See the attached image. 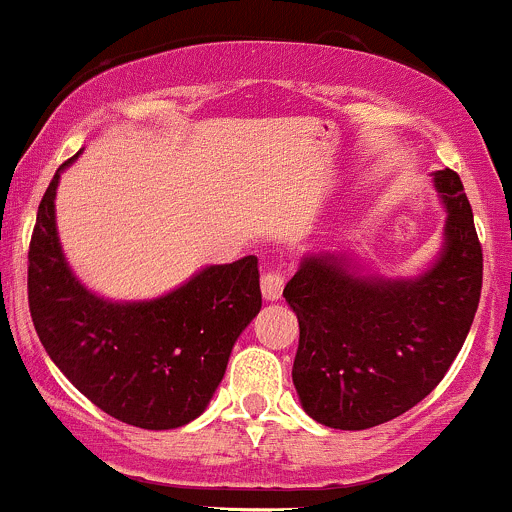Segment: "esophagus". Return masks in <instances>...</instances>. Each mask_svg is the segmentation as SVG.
Masks as SVG:
<instances>
[{"label": "esophagus", "mask_w": 512, "mask_h": 512, "mask_svg": "<svg viewBox=\"0 0 512 512\" xmlns=\"http://www.w3.org/2000/svg\"><path fill=\"white\" fill-rule=\"evenodd\" d=\"M282 289H284V274L279 270H265L262 272V294L265 299H279L282 297Z\"/></svg>", "instance_id": "obj_1"}]
</instances>
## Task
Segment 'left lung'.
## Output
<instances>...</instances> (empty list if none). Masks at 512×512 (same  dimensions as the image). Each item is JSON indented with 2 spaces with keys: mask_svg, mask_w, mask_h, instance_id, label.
Wrapping results in <instances>:
<instances>
[{
  "mask_svg": "<svg viewBox=\"0 0 512 512\" xmlns=\"http://www.w3.org/2000/svg\"><path fill=\"white\" fill-rule=\"evenodd\" d=\"M446 218L441 257L417 279H375L346 257L306 255L284 287L299 319L292 380L301 407L333 429L390 422L441 383L464 346L483 284V250L459 174H434Z\"/></svg>",
  "mask_w": 512,
  "mask_h": 512,
  "instance_id": "8db88e82",
  "label": "left lung"
}]
</instances>
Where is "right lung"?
Returning <instances> with one entry per match:
<instances>
[{
    "label": "right lung",
    "instance_id": "1",
    "mask_svg": "<svg viewBox=\"0 0 512 512\" xmlns=\"http://www.w3.org/2000/svg\"><path fill=\"white\" fill-rule=\"evenodd\" d=\"M71 161L43 193L31 235L36 333L58 370L102 412L142 429L184 427L208 407L235 341L260 311L257 257L206 267L154 301L95 297L73 277L58 242L53 201Z\"/></svg>",
    "mask_w": 512,
    "mask_h": 512
}]
</instances>
